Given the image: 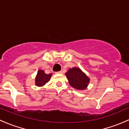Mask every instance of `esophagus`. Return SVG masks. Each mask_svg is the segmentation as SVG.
I'll use <instances>...</instances> for the list:
<instances>
[{
  "label": "esophagus",
  "mask_w": 129,
  "mask_h": 129,
  "mask_svg": "<svg viewBox=\"0 0 129 129\" xmlns=\"http://www.w3.org/2000/svg\"><path fill=\"white\" fill-rule=\"evenodd\" d=\"M57 73H58V74H62V73H63V71H60L57 72Z\"/></svg>",
  "instance_id": "1"
}]
</instances>
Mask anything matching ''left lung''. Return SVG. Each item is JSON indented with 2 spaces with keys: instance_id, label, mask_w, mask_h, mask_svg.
<instances>
[{
  "instance_id": "8db88e82",
  "label": "left lung",
  "mask_w": 129,
  "mask_h": 129,
  "mask_svg": "<svg viewBox=\"0 0 129 129\" xmlns=\"http://www.w3.org/2000/svg\"><path fill=\"white\" fill-rule=\"evenodd\" d=\"M70 85L74 88L79 90H83L88 86L89 79L79 68L69 69L65 74Z\"/></svg>"
}]
</instances>
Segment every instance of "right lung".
<instances>
[{
	"label": "right lung",
	"instance_id": "1",
	"mask_svg": "<svg viewBox=\"0 0 129 129\" xmlns=\"http://www.w3.org/2000/svg\"><path fill=\"white\" fill-rule=\"evenodd\" d=\"M52 74H46L43 70H39L35 78V85L38 86H43L50 80Z\"/></svg>",
	"mask_w": 129,
	"mask_h": 129
}]
</instances>
